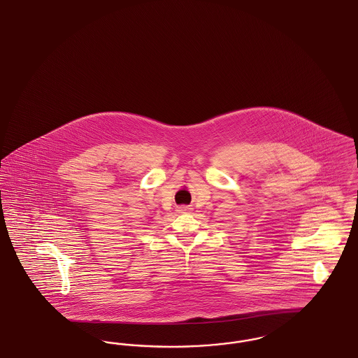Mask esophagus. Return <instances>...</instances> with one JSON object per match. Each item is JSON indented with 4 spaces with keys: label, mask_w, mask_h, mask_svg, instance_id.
<instances>
[{
    "label": "esophagus",
    "mask_w": 358,
    "mask_h": 358,
    "mask_svg": "<svg viewBox=\"0 0 358 358\" xmlns=\"http://www.w3.org/2000/svg\"><path fill=\"white\" fill-rule=\"evenodd\" d=\"M190 210H192V208L189 205H181V206L177 208L178 213H187V212H190Z\"/></svg>",
    "instance_id": "esophagus-1"
}]
</instances>
